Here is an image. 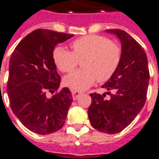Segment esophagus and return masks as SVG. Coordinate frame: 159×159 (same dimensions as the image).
<instances>
[{
    "label": "esophagus",
    "mask_w": 159,
    "mask_h": 159,
    "mask_svg": "<svg viewBox=\"0 0 159 159\" xmlns=\"http://www.w3.org/2000/svg\"><path fill=\"white\" fill-rule=\"evenodd\" d=\"M71 94H72V98H73V100H76V99H77V98L79 97L80 94H82V92L71 90Z\"/></svg>",
    "instance_id": "obj_1"
}]
</instances>
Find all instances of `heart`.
Masks as SVG:
<instances>
[{"instance_id":"1","label":"heart","mask_w":159,"mask_h":159,"mask_svg":"<svg viewBox=\"0 0 159 159\" xmlns=\"http://www.w3.org/2000/svg\"><path fill=\"white\" fill-rule=\"evenodd\" d=\"M73 52L57 47L53 52L56 65L62 72L73 71L82 61L84 68L72 72L64 78V84L73 90H84L98 81L110 79L117 71L121 61V49L107 37L89 35L71 42Z\"/></svg>"}]
</instances>
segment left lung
Here are the masks:
<instances>
[{"label":"left lung","mask_w":159,"mask_h":159,"mask_svg":"<svg viewBox=\"0 0 159 159\" xmlns=\"http://www.w3.org/2000/svg\"><path fill=\"white\" fill-rule=\"evenodd\" d=\"M106 31L121 41V61L114 74L102 86L108 91L110 98H105V93L90 94L88 117L95 129L114 134L127 128L143 107L150 76L147 55L141 45L123 30Z\"/></svg>","instance_id":"left-lung-1"}]
</instances>
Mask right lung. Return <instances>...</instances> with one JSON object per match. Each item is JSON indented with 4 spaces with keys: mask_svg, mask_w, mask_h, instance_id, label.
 <instances>
[{
    "mask_svg": "<svg viewBox=\"0 0 159 159\" xmlns=\"http://www.w3.org/2000/svg\"><path fill=\"white\" fill-rule=\"evenodd\" d=\"M72 36L37 29L20 41L10 58L7 90L11 108L20 123L33 133L50 134L65 123L72 98L67 88L57 92L61 77L53 51L57 44ZM48 91L57 93L47 98Z\"/></svg>",
    "mask_w": 159,
    "mask_h": 159,
    "instance_id": "obj_1",
    "label": "right lung"
}]
</instances>
